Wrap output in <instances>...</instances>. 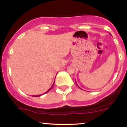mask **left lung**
I'll return each instance as SVG.
<instances>
[{"instance_id":"obj_1","label":"left lung","mask_w":127,"mask_h":127,"mask_svg":"<svg viewBox=\"0 0 127 127\" xmlns=\"http://www.w3.org/2000/svg\"><path fill=\"white\" fill-rule=\"evenodd\" d=\"M78 87H79V86H78ZM79 88H80V87H79Z\"/></svg>"}]
</instances>
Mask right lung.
<instances>
[{
    "label": "right lung",
    "mask_w": 127,
    "mask_h": 127,
    "mask_svg": "<svg viewBox=\"0 0 127 127\" xmlns=\"http://www.w3.org/2000/svg\"><path fill=\"white\" fill-rule=\"evenodd\" d=\"M54 82H55V81H54V84H53V85H52V87H51V88H49V90H48V91H46V93H48V92H49V91H50V90H51V88H52V87H53V86H54ZM42 95H41V94H40V95H33V97H39V96H41Z\"/></svg>",
    "instance_id": "obj_1"
}]
</instances>
